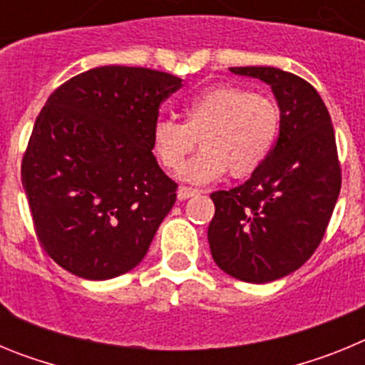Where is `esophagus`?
Instances as JSON below:
<instances>
[{
    "instance_id": "esophagus-1",
    "label": "esophagus",
    "mask_w": 365,
    "mask_h": 365,
    "mask_svg": "<svg viewBox=\"0 0 365 365\" xmlns=\"http://www.w3.org/2000/svg\"><path fill=\"white\" fill-rule=\"evenodd\" d=\"M195 193H197V190L195 188H190V186H180V188L177 190V199H179V201H185V199L193 197Z\"/></svg>"
}]
</instances>
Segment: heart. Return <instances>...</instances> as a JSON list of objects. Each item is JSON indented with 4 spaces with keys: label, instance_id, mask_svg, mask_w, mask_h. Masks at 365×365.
<instances>
[{
    "label": "heart",
    "instance_id": "obj_1",
    "mask_svg": "<svg viewBox=\"0 0 365 365\" xmlns=\"http://www.w3.org/2000/svg\"><path fill=\"white\" fill-rule=\"evenodd\" d=\"M282 125L276 98L235 83H217L193 95L182 106V124L159 118L151 130V148L168 172H177L197 140L202 151L180 170L195 185L230 173L252 175L269 159Z\"/></svg>",
    "mask_w": 365,
    "mask_h": 365
}]
</instances>
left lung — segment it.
<instances>
[{
	"label": "left lung",
	"mask_w": 365,
	"mask_h": 365,
	"mask_svg": "<svg viewBox=\"0 0 365 365\" xmlns=\"http://www.w3.org/2000/svg\"><path fill=\"white\" fill-rule=\"evenodd\" d=\"M272 87L282 108L269 159L243 185L210 193L212 257L247 283L294 272L324 240L341 186L331 115L314 87L278 67H230Z\"/></svg>",
	"instance_id": "left-lung-1"
}]
</instances>
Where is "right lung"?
Masks as SVG:
<instances>
[{
  "mask_svg": "<svg viewBox=\"0 0 365 365\" xmlns=\"http://www.w3.org/2000/svg\"><path fill=\"white\" fill-rule=\"evenodd\" d=\"M182 80L104 66L54 89L21 160L41 248L86 279H111L144 259L172 210L177 182L151 153L159 108Z\"/></svg>",
  "mask_w": 365,
  "mask_h": 365,
  "instance_id": "1",
  "label": "right lung"
}]
</instances>
